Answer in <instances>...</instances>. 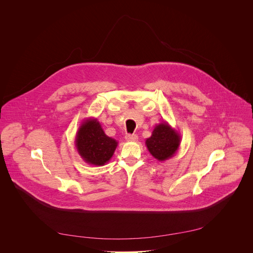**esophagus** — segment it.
<instances>
[{"mask_svg": "<svg viewBox=\"0 0 253 253\" xmlns=\"http://www.w3.org/2000/svg\"><path fill=\"white\" fill-rule=\"evenodd\" d=\"M126 141H136L138 139V136L136 134H128L125 136Z\"/></svg>", "mask_w": 253, "mask_h": 253, "instance_id": "esophagus-1", "label": "esophagus"}]
</instances>
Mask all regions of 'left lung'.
<instances>
[{
	"label": "left lung",
	"mask_w": 253,
	"mask_h": 253,
	"mask_svg": "<svg viewBox=\"0 0 253 253\" xmlns=\"http://www.w3.org/2000/svg\"><path fill=\"white\" fill-rule=\"evenodd\" d=\"M181 142V136L166 121L157 124L152 135L146 139L145 145L150 154L158 161H165L173 157Z\"/></svg>",
	"instance_id": "8db88e82"
}]
</instances>
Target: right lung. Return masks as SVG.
I'll return each instance as SVG.
<instances>
[{"label":"right lung","mask_w":253,"mask_h":253,"mask_svg":"<svg viewBox=\"0 0 253 253\" xmlns=\"http://www.w3.org/2000/svg\"><path fill=\"white\" fill-rule=\"evenodd\" d=\"M75 146L86 163L103 166L112 158L118 142L105 134L96 118H87L76 133Z\"/></svg>","instance_id":"obj_1"}]
</instances>
